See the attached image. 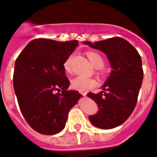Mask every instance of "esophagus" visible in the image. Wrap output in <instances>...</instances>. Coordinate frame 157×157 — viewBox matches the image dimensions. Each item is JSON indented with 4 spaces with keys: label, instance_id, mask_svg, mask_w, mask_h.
<instances>
[{
    "label": "esophagus",
    "instance_id": "esophagus-1",
    "mask_svg": "<svg viewBox=\"0 0 157 157\" xmlns=\"http://www.w3.org/2000/svg\"><path fill=\"white\" fill-rule=\"evenodd\" d=\"M80 93H81V94L83 95V96H84L86 95V93H85V92H80Z\"/></svg>",
    "mask_w": 157,
    "mask_h": 157
}]
</instances>
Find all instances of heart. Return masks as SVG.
<instances>
[{"instance_id":"heart-1","label":"heart","mask_w":157,"mask_h":157,"mask_svg":"<svg viewBox=\"0 0 157 157\" xmlns=\"http://www.w3.org/2000/svg\"><path fill=\"white\" fill-rule=\"evenodd\" d=\"M86 56L90 62L97 70V74L102 75V68L105 66V61L103 57L99 53L96 52H86ZM74 55H71L68 57L64 64V67L67 72H71V64H72ZM96 85V81L93 79L86 78L84 77H77L71 81V87L77 90H86L93 89Z\"/></svg>"}]
</instances>
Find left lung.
Masks as SVG:
<instances>
[{
    "label": "left lung",
    "instance_id": "1",
    "mask_svg": "<svg viewBox=\"0 0 157 157\" xmlns=\"http://www.w3.org/2000/svg\"><path fill=\"white\" fill-rule=\"evenodd\" d=\"M84 44L103 52L112 68L110 77L102 86V91L98 94L87 93L99 109L89 119L93 125L102 129L121 125L137 105L144 77L140 55L127 40L120 37Z\"/></svg>",
    "mask_w": 157,
    "mask_h": 157
}]
</instances>
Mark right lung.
<instances>
[{"label":"right lung","mask_w":157,"mask_h":157,"mask_svg":"<svg viewBox=\"0 0 157 157\" xmlns=\"http://www.w3.org/2000/svg\"><path fill=\"white\" fill-rule=\"evenodd\" d=\"M78 44L77 40L33 39L16 60L13 78L19 107L30 127L40 134L62 131L69 111L83 96L67 90L64 67Z\"/></svg>","instance_id":"right-lung-1"}]
</instances>
